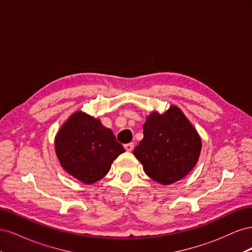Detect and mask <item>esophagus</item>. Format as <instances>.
<instances>
[{
	"label": "esophagus",
	"mask_w": 252,
	"mask_h": 252,
	"mask_svg": "<svg viewBox=\"0 0 252 252\" xmlns=\"http://www.w3.org/2000/svg\"><path fill=\"white\" fill-rule=\"evenodd\" d=\"M125 149H126V151H131L132 149H133V147H134V144L133 143H128V144H125Z\"/></svg>",
	"instance_id": "obj_1"
}]
</instances>
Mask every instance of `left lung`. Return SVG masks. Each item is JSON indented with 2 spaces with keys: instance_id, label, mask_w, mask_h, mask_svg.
<instances>
[{
  "instance_id": "8db88e82",
  "label": "left lung",
  "mask_w": 252,
  "mask_h": 252,
  "mask_svg": "<svg viewBox=\"0 0 252 252\" xmlns=\"http://www.w3.org/2000/svg\"><path fill=\"white\" fill-rule=\"evenodd\" d=\"M144 138L133 150L149 178L169 185L185 177L199 158L202 142L178 107L152 112L143 126Z\"/></svg>"
}]
</instances>
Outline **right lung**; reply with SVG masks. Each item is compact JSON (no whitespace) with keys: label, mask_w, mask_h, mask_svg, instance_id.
I'll list each match as a JSON object with an SVG mask.
<instances>
[{"label":"right lung","mask_w":252,"mask_h":252,"mask_svg":"<svg viewBox=\"0 0 252 252\" xmlns=\"http://www.w3.org/2000/svg\"><path fill=\"white\" fill-rule=\"evenodd\" d=\"M55 145L63 168L85 184L104 178L111 163L125 151L109 128L81 111L60 129Z\"/></svg>","instance_id":"1"}]
</instances>
